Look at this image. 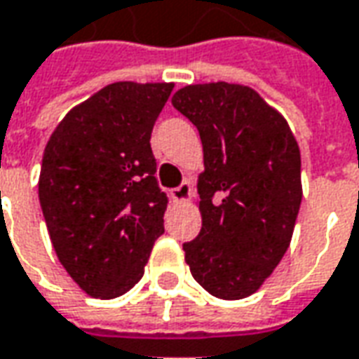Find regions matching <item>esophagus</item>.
Masks as SVG:
<instances>
[{
    "instance_id": "1",
    "label": "esophagus",
    "mask_w": 359,
    "mask_h": 359,
    "mask_svg": "<svg viewBox=\"0 0 359 359\" xmlns=\"http://www.w3.org/2000/svg\"><path fill=\"white\" fill-rule=\"evenodd\" d=\"M190 196H192V182L190 180H182L179 187L171 190V198L175 202H187Z\"/></svg>"
}]
</instances>
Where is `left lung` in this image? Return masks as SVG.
Segmentation results:
<instances>
[{
    "label": "left lung",
    "instance_id": "left-lung-1",
    "mask_svg": "<svg viewBox=\"0 0 359 359\" xmlns=\"http://www.w3.org/2000/svg\"><path fill=\"white\" fill-rule=\"evenodd\" d=\"M172 107L204 147L198 177L202 229L184 243L198 284L219 299H243L274 272L302 204V155L292 130L250 87L188 85Z\"/></svg>",
    "mask_w": 359,
    "mask_h": 359
}]
</instances>
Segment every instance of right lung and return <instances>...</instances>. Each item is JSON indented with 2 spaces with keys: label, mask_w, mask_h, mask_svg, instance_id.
<instances>
[{
  "label": "right lung",
  "mask_w": 359,
  "mask_h": 359,
  "mask_svg": "<svg viewBox=\"0 0 359 359\" xmlns=\"http://www.w3.org/2000/svg\"><path fill=\"white\" fill-rule=\"evenodd\" d=\"M172 83L107 85L69 110L42 157L39 198L67 274L112 299L142 280L169 198L155 179L151 130Z\"/></svg>",
  "instance_id": "obj_1"
}]
</instances>
